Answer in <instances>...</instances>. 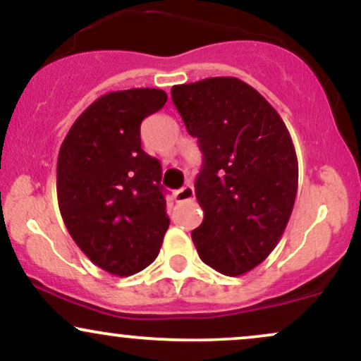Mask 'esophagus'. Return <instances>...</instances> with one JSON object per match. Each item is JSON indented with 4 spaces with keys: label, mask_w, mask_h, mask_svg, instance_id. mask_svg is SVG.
I'll use <instances>...</instances> for the list:
<instances>
[{
    "label": "esophagus",
    "mask_w": 361,
    "mask_h": 361,
    "mask_svg": "<svg viewBox=\"0 0 361 361\" xmlns=\"http://www.w3.org/2000/svg\"><path fill=\"white\" fill-rule=\"evenodd\" d=\"M193 197H195V190H193L192 185H186L181 190H178V192L175 193V198H176L178 204H180V202L193 200Z\"/></svg>",
    "instance_id": "esophagus-1"
}]
</instances>
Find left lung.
<instances>
[{"mask_svg":"<svg viewBox=\"0 0 361 361\" xmlns=\"http://www.w3.org/2000/svg\"><path fill=\"white\" fill-rule=\"evenodd\" d=\"M171 98L204 154L195 181L204 210L192 231L195 247L222 275H244L275 250L295 204L299 163L288 128L238 78L176 85Z\"/></svg>","mask_w":361,"mask_h":361,"instance_id":"left-lung-1","label":"left lung"}]
</instances>
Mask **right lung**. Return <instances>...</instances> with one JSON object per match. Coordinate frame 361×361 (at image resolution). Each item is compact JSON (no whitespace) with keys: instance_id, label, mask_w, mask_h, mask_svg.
Returning a JSON list of instances; mask_svg holds the SVG:
<instances>
[{"instance_id":"1","label":"right lung","mask_w":361,"mask_h":361,"mask_svg":"<svg viewBox=\"0 0 361 361\" xmlns=\"http://www.w3.org/2000/svg\"><path fill=\"white\" fill-rule=\"evenodd\" d=\"M166 100L157 88L110 91L82 111L62 140V221L78 247L115 276L149 267L169 227L161 164L140 147V122Z\"/></svg>"}]
</instances>
